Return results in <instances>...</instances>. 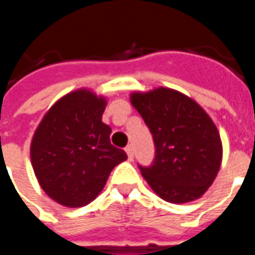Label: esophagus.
<instances>
[{
	"label": "esophagus",
	"instance_id": "esophagus-1",
	"mask_svg": "<svg viewBox=\"0 0 255 255\" xmlns=\"http://www.w3.org/2000/svg\"><path fill=\"white\" fill-rule=\"evenodd\" d=\"M125 151H126V154H128V158H129V159H133V157H134V151H133V147H131L130 144L128 145V147H126V148H125Z\"/></svg>",
	"mask_w": 255,
	"mask_h": 255
}]
</instances>
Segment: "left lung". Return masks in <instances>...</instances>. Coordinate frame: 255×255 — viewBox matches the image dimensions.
I'll list each match as a JSON object with an SVG mask.
<instances>
[{
    "instance_id": "obj_1",
    "label": "left lung",
    "mask_w": 255,
    "mask_h": 255,
    "mask_svg": "<svg viewBox=\"0 0 255 255\" xmlns=\"http://www.w3.org/2000/svg\"><path fill=\"white\" fill-rule=\"evenodd\" d=\"M154 141V159L138 164L151 189L165 201L182 204L201 197L217 176L222 159L221 137L205 111L171 89L131 94Z\"/></svg>"
}]
</instances>
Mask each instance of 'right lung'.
Segmentation results:
<instances>
[{
	"mask_svg": "<svg viewBox=\"0 0 255 255\" xmlns=\"http://www.w3.org/2000/svg\"><path fill=\"white\" fill-rule=\"evenodd\" d=\"M105 100L77 90L54 105L33 136L31 165L43 190L66 207H83L100 194L111 171L125 161L103 124Z\"/></svg>",
	"mask_w": 255,
	"mask_h": 255,
	"instance_id": "obj_1",
	"label": "right lung"
}]
</instances>
